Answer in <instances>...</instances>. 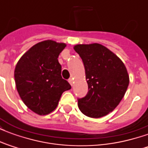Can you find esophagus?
<instances>
[{
  "label": "esophagus",
  "mask_w": 148,
  "mask_h": 148,
  "mask_svg": "<svg viewBox=\"0 0 148 148\" xmlns=\"http://www.w3.org/2000/svg\"><path fill=\"white\" fill-rule=\"evenodd\" d=\"M68 82H69V83L71 85V86H73V85H74V78H70V79L68 80Z\"/></svg>",
  "instance_id": "1"
}]
</instances>
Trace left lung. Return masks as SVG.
<instances>
[{"mask_svg":"<svg viewBox=\"0 0 148 148\" xmlns=\"http://www.w3.org/2000/svg\"><path fill=\"white\" fill-rule=\"evenodd\" d=\"M75 51L82 59L89 91L77 100L81 112L100 118L112 112L127 91L129 76L124 62L99 43L77 44Z\"/></svg>","mask_w":148,"mask_h":148,"instance_id":"1","label":"left lung"}]
</instances>
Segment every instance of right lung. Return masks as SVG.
I'll use <instances>...</instances> for the list:
<instances>
[{
    "mask_svg": "<svg viewBox=\"0 0 148 148\" xmlns=\"http://www.w3.org/2000/svg\"><path fill=\"white\" fill-rule=\"evenodd\" d=\"M66 43L42 41L25 52L14 71L16 86L23 102L36 114L47 115L56 109L62 93L71 89L61 76L59 54Z\"/></svg>",
    "mask_w": 148,
    "mask_h": 148,
    "instance_id": "right-lung-1",
    "label": "right lung"
}]
</instances>
